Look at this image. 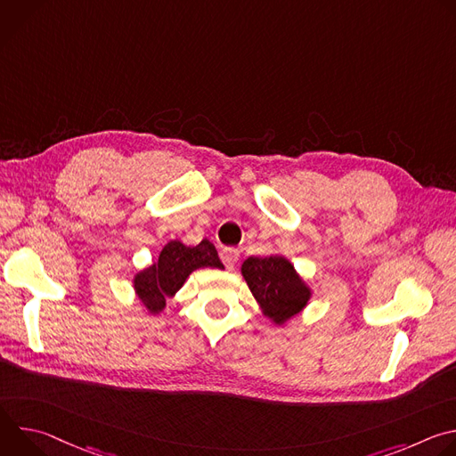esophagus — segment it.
<instances>
[{"label":"esophagus","mask_w":456,"mask_h":456,"mask_svg":"<svg viewBox=\"0 0 456 456\" xmlns=\"http://www.w3.org/2000/svg\"><path fill=\"white\" fill-rule=\"evenodd\" d=\"M220 257H222L224 265L231 271V269H234V267H236V264H238L240 252H238V248H231V247H227V248H222V250H220Z\"/></svg>","instance_id":"esophagus-1"}]
</instances>
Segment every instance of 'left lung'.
Listing matches in <instances>:
<instances>
[{
  "instance_id": "left-lung-1",
  "label": "left lung",
  "mask_w": 456,
  "mask_h": 456,
  "mask_svg": "<svg viewBox=\"0 0 456 456\" xmlns=\"http://www.w3.org/2000/svg\"><path fill=\"white\" fill-rule=\"evenodd\" d=\"M240 271L259 310L278 327H283L310 303L312 287L281 254L250 256Z\"/></svg>"
}]
</instances>
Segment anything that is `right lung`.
<instances>
[{
    "mask_svg": "<svg viewBox=\"0 0 456 456\" xmlns=\"http://www.w3.org/2000/svg\"><path fill=\"white\" fill-rule=\"evenodd\" d=\"M224 269L215 245L202 240L199 245H185L171 240L164 245L159 257L134 276V290L142 306L157 315L166 308V301L175 297L187 278L199 269Z\"/></svg>",
    "mask_w": 456,
    "mask_h": 456,
    "instance_id": "obj_1",
    "label": "right lung"
}]
</instances>
